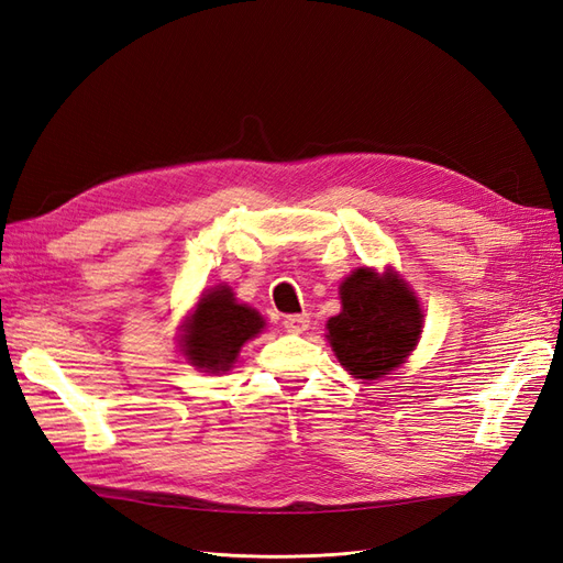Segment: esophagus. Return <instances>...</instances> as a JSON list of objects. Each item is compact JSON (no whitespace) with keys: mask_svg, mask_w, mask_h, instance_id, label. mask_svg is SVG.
<instances>
[{"mask_svg":"<svg viewBox=\"0 0 563 563\" xmlns=\"http://www.w3.org/2000/svg\"><path fill=\"white\" fill-rule=\"evenodd\" d=\"M284 325L290 333H305L309 328V314H290L284 319Z\"/></svg>","mask_w":563,"mask_h":563,"instance_id":"obj_1","label":"esophagus"}]
</instances>
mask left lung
<instances>
[{
    "label": "left lung",
    "instance_id": "obj_1",
    "mask_svg": "<svg viewBox=\"0 0 563 563\" xmlns=\"http://www.w3.org/2000/svg\"><path fill=\"white\" fill-rule=\"evenodd\" d=\"M342 312L325 323L338 361L356 379L389 375L415 352L421 335V307L394 269L377 275L358 267L340 286Z\"/></svg>",
    "mask_w": 563,
    "mask_h": 563
}]
</instances>
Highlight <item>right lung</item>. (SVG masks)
I'll return each instance as SVG.
<instances>
[{"label":"right lung","mask_w":563,"mask_h":563,"mask_svg":"<svg viewBox=\"0 0 563 563\" xmlns=\"http://www.w3.org/2000/svg\"><path fill=\"white\" fill-rule=\"evenodd\" d=\"M263 325L265 319L249 305H240L232 288L217 286L202 294L196 312L184 323L181 352L205 373H225L244 342L256 338Z\"/></svg>","instance_id":"1"}]
</instances>
